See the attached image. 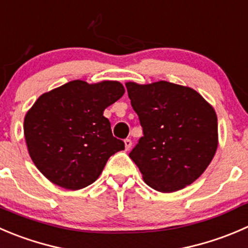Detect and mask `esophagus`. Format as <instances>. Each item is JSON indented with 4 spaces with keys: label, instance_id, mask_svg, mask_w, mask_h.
Instances as JSON below:
<instances>
[{
    "label": "esophagus",
    "instance_id": "34e87169",
    "mask_svg": "<svg viewBox=\"0 0 248 248\" xmlns=\"http://www.w3.org/2000/svg\"><path fill=\"white\" fill-rule=\"evenodd\" d=\"M124 148H126V150H129V149L132 148V140H131V139H126V140H124Z\"/></svg>",
    "mask_w": 248,
    "mask_h": 248
}]
</instances>
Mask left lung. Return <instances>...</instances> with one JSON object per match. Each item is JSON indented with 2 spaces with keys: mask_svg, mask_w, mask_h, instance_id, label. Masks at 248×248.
<instances>
[{
  "mask_svg": "<svg viewBox=\"0 0 248 248\" xmlns=\"http://www.w3.org/2000/svg\"><path fill=\"white\" fill-rule=\"evenodd\" d=\"M144 136L129 157L143 179L160 193H174L195 182L218 148L215 109L195 90L167 81L126 82Z\"/></svg>",
  "mask_w": 248,
  "mask_h": 248,
  "instance_id": "left-lung-1",
  "label": "left lung"
}]
</instances>
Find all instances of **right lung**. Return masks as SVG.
<instances>
[{
    "label": "right lung",
    "mask_w": 248,
    "mask_h": 248,
    "mask_svg": "<svg viewBox=\"0 0 248 248\" xmlns=\"http://www.w3.org/2000/svg\"><path fill=\"white\" fill-rule=\"evenodd\" d=\"M119 81L75 80L43 93L28 110L24 136L37 170L53 184L78 190L94 183L124 143L104 110L124 95Z\"/></svg>",
    "instance_id": "right-lung-1"
}]
</instances>
